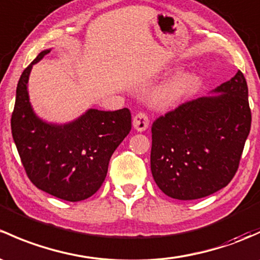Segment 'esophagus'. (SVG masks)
Masks as SVG:
<instances>
[{"mask_svg":"<svg viewBox=\"0 0 260 260\" xmlns=\"http://www.w3.org/2000/svg\"><path fill=\"white\" fill-rule=\"evenodd\" d=\"M149 125V121H148V117H147V114L144 113H138L136 114L135 118H133V127H135V129L137 131V132H144V131L148 128Z\"/></svg>","mask_w":260,"mask_h":260,"instance_id":"1","label":"esophagus"}]
</instances>
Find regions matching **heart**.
Listing matches in <instances>:
<instances>
[{"instance_id":"obj_1","label":"heart","mask_w":260,"mask_h":260,"mask_svg":"<svg viewBox=\"0 0 260 260\" xmlns=\"http://www.w3.org/2000/svg\"><path fill=\"white\" fill-rule=\"evenodd\" d=\"M202 77L194 71H180L171 76L149 94V102L154 108L168 109L182 105L193 97L201 88Z\"/></svg>"}]
</instances>
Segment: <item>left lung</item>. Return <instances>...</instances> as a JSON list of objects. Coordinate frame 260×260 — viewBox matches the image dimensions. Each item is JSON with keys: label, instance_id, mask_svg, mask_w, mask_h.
I'll list each match as a JSON object with an SVG mask.
<instances>
[{"label": "left lung", "instance_id": "1", "mask_svg": "<svg viewBox=\"0 0 260 260\" xmlns=\"http://www.w3.org/2000/svg\"><path fill=\"white\" fill-rule=\"evenodd\" d=\"M209 93L152 125V176L171 198L193 201L213 194L238 169L252 123L247 81L238 71Z\"/></svg>", "mask_w": 260, "mask_h": 260}]
</instances>
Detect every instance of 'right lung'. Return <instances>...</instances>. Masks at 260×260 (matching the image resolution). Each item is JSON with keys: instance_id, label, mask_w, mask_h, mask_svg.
<instances>
[{"instance_id": "right-lung-1", "label": "right lung", "mask_w": 260, "mask_h": 260, "mask_svg": "<svg viewBox=\"0 0 260 260\" xmlns=\"http://www.w3.org/2000/svg\"><path fill=\"white\" fill-rule=\"evenodd\" d=\"M43 50L23 71L11 118L12 137L31 182L43 192L68 202L89 198L101 188L112 154L129 133V109L88 108L66 123L45 121L29 101L28 80Z\"/></svg>"}]
</instances>
